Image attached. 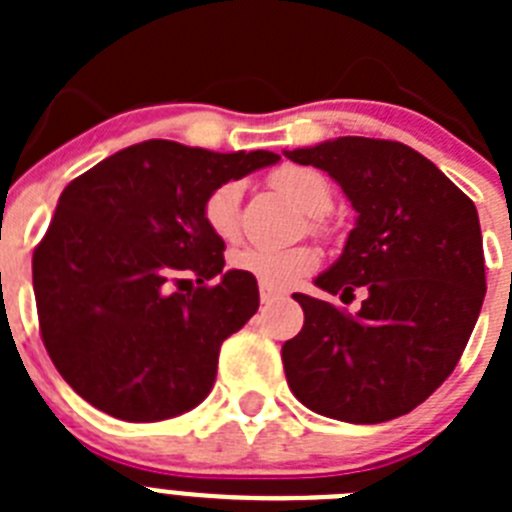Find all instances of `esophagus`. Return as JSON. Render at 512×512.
<instances>
[{
    "label": "esophagus",
    "instance_id": "obj_1",
    "mask_svg": "<svg viewBox=\"0 0 512 512\" xmlns=\"http://www.w3.org/2000/svg\"><path fill=\"white\" fill-rule=\"evenodd\" d=\"M259 292H261V302H264V305H269V302L284 297L282 289H274V287H269V284H259Z\"/></svg>",
    "mask_w": 512,
    "mask_h": 512
}]
</instances>
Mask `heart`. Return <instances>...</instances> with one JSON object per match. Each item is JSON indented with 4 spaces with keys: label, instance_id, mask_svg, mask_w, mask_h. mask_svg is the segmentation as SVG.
I'll list each match as a JSON object with an SVG mask.
<instances>
[{
    "label": "heart",
    "instance_id": "obj_1",
    "mask_svg": "<svg viewBox=\"0 0 512 512\" xmlns=\"http://www.w3.org/2000/svg\"><path fill=\"white\" fill-rule=\"evenodd\" d=\"M271 187L287 194L289 200L310 215H318L330 207V187L320 171L310 166L284 164L271 171ZM205 225L223 241L238 238L241 230V184L225 182L207 194L202 205ZM233 269L259 279L274 289H287L307 277L318 266V251L310 246H243L230 256Z\"/></svg>",
    "mask_w": 512,
    "mask_h": 512
}]
</instances>
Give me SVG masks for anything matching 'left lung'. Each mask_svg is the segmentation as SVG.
Wrapping results in <instances>:
<instances>
[{"instance_id":"1","label":"left lung","mask_w":512,"mask_h":512,"mask_svg":"<svg viewBox=\"0 0 512 512\" xmlns=\"http://www.w3.org/2000/svg\"><path fill=\"white\" fill-rule=\"evenodd\" d=\"M284 156L328 171L359 215L315 284L341 300L366 289L356 315L295 295L305 325L282 346L289 390L346 423L408 415L454 372L485 302L477 207L397 140L346 135Z\"/></svg>"}]
</instances>
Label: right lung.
<instances>
[{
	"instance_id": "obj_1",
	"label": "right lung",
	"mask_w": 512,
	"mask_h": 512,
	"mask_svg": "<svg viewBox=\"0 0 512 512\" xmlns=\"http://www.w3.org/2000/svg\"><path fill=\"white\" fill-rule=\"evenodd\" d=\"M277 161L146 140L63 189L33 253V289L45 351L76 395L130 423L174 418L210 395L220 346L259 310V284L223 271L225 243L202 205Z\"/></svg>"
}]
</instances>
